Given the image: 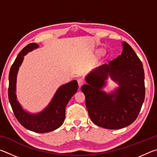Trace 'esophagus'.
I'll list each match as a JSON object with an SVG mask.
<instances>
[{
    "mask_svg": "<svg viewBox=\"0 0 157 157\" xmlns=\"http://www.w3.org/2000/svg\"><path fill=\"white\" fill-rule=\"evenodd\" d=\"M78 85H79V86L80 87L81 86H82V85H83V84L84 83V80L82 78H79L78 79Z\"/></svg>",
    "mask_w": 157,
    "mask_h": 157,
    "instance_id": "1",
    "label": "esophagus"
}]
</instances>
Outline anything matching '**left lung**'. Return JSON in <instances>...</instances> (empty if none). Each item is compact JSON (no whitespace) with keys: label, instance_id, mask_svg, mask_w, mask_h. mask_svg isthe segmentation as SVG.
Returning a JSON list of instances; mask_svg holds the SVG:
<instances>
[{"label":"left lung","instance_id":"8db88e82","mask_svg":"<svg viewBox=\"0 0 157 157\" xmlns=\"http://www.w3.org/2000/svg\"><path fill=\"white\" fill-rule=\"evenodd\" d=\"M123 52L109 64H102L86 77L82 86L90 118L96 125L118 129L136 120L144 102L145 74L141 61L132 48L123 42ZM109 75L119 85L108 94L101 89Z\"/></svg>","mask_w":157,"mask_h":157}]
</instances>
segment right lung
<instances>
[{"label":"right lung","instance_id":"1","mask_svg":"<svg viewBox=\"0 0 157 157\" xmlns=\"http://www.w3.org/2000/svg\"><path fill=\"white\" fill-rule=\"evenodd\" d=\"M37 48V44H29L18 53L10 68L8 97L14 116L25 128L37 133H46L59 128L63 124L66 116V106L78 91V84L76 80H73L59 86L49 105L41 112L30 113L23 109L16 94L18 71L25 55Z\"/></svg>","mask_w":157,"mask_h":157}]
</instances>
